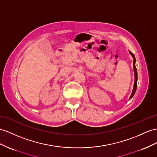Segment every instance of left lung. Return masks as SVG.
I'll use <instances>...</instances> for the list:
<instances>
[{"mask_svg":"<svg viewBox=\"0 0 157 157\" xmlns=\"http://www.w3.org/2000/svg\"><path fill=\"white\" fill-rule=\"evenodd\" d=\"M129 53L132 56V58H133V69H134V74H135V82H134L133 89H132V94H131L130 98H129V100H130L134 96V95L135 94V91L136 90V87H137V79H138V78H137V71H136V66H135V62H136L135 57L134 54H132L131 51H129Z\"/></svg>","mask_w":157,"mask_h":157,"instance_id":"1","label":"left lung"}]
</instances>
